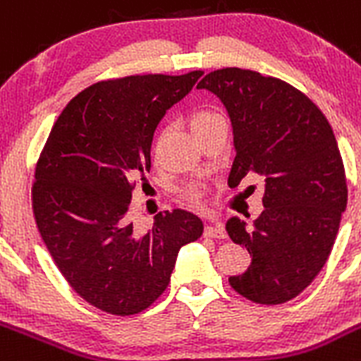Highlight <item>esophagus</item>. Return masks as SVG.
Masks as SVG:
<instances>
[{
  "label": "esophagus",
  "instance_id": "esophagus-1",
  "mask_svg": "<svg viewBox=\"0 0 361 361\" xmlns=\"http://www.w3.org/2000/svg\"><path fill=\"white\" fill-rule=\"evenodd\" d=\"M204 234L209 238H226V229H224L221 221L211 220L206 226V229H204Z\"/></svg>",
  "mask_w": 361,
  "mask_h": 361
}]
</instances>
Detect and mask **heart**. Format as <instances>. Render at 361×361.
<instances>
[{"mask_svg":"<svg viewBox=\"0 0 361 361\" xmlns=\"http://www.w3.org/2000/svg\"><path fill=\"white\" fill-rule=\"evenodd\" d=\"M218 118H220V114H216V112L213 111H197L193 116H191L190 127L191 130H193V134H197L198 130L206 128L207 125L213 123V121L218 120Z\"/></svg>","mask_w":361,"mask_h":361,"instance_id":"b5f03b06","label":"heart"}]
</instances>
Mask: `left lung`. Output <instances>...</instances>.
I'll list each match as a JSON object with an SVG mask.
<instances>
[{
  "label": "left lung",
  "instance_id": "1",
  "mask_svg": "<svg viewBox=\"0 0 361 361\" xmlns=\"http://www.w3.org/2000/svg\"><path fill=\"white\" fill-rule=\"evenodd\" d=\"M207 89L231 118L236 157L229 186L257 173L264 178L263 213L227 221V234L252 256L241 276L229 277L240 295L283 304L308 288L335 245L347 184L335 134L306 94L279 78L250 69L209 73Z\"/></svg>",
  "mask_w": 361,
  "mask_h": 361
}]
</instances>
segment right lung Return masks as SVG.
Returning <instances> with one entry per match:
<instances>
[{"instance_id":"add662e5","label":"right lung","mask_w":361,"mask_h":361,"mask_svg":"<svg viewBox=\"0 0 361 361\" xmlns=\"http://www.w3.org/2000/svg\"><path fill=\"white\" fill-rule=\"evenodd\" d=\"M200 77L98 82L66 105L49 132L32 190L35 221L71 288L102 312L147 310L166 290L178 250L202 236V220L190 211L159 213L147 233L130 218L155 128Z\"/></svg>"}]
</instances>
